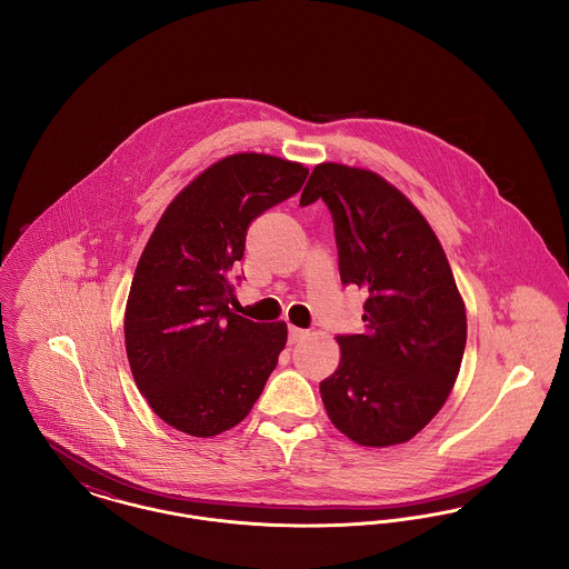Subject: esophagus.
I'll return each instance as SVG.
<instances>
[{
	"label": "esophagus",
	"mask_w": 569,
	"mask_h": 569,
	"mask_svg": "<svg viewBox=\"0 0 569 569\" xmlns=\"http://www.w3.org/2000/svg\"><path fill=\"white\" fill-rule=\"evenodd\" d=\"M307 335H309V330H302V328H297V326H290V328H288V341H290V343L302 341Z\"/></svg>",
	"instance_id": "obj_1"
}]
</instances>
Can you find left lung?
Here are the masks:
<instances>
[{
	"label": "left lung",
	"mask_w": 569,
	"mask_h": 569,
	"mask_svg": "<svg viewBox=\"0 0 569 569\" xmlns=\"http://www.w3.org/2000/svg\"><path fill=\"white\" fill-rule=\"evenodd\" d=\"M325 200L343 286L367 290L365 332L339 335V369L320 383L328 418L360 446H395L446 403L467 341V318L431 226L379 174L343 163L313 168L300 207Z\"/></svg>",
	"instance_id": "obj_1"
}]
</instances>
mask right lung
<instances>
[{
	"label": "right lung",
	"mask_w": 569,
	"mask_h": 569,
	"mask_svg": "<svg viewBox=\"0 0 569 569\" xmlns=\"http://www.w3.org/2000/svg\"><path fill=\"white\" fill-rule=\"evenodd\" d=\"M307 174L272 156L223 158L170 202L144 247L126 307V352L140 395L177 431L213 437L237 427L277 367L288 328L230 309L232 267L249 223L292 198Z\"/></svg>",
	"instance_id": "right-lung-1"
}]
</instances>
